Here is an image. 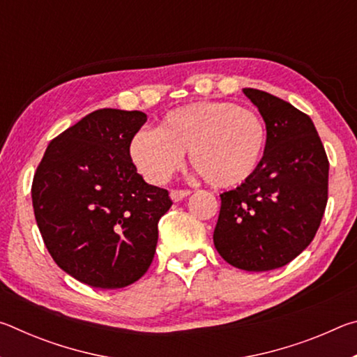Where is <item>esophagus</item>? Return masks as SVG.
I'll use <instances>...</instances> for the list:
<instances>
[{"mask_svg":"<svg viewBox=\"0 0 357 357\" xmlns=\"http://www.w3.org/2000/svg\"><path fill=\"white\" fill-rule=\"evenodd\" d=\"M187 195H190V190H178V189L170 190V197H172L173 202L184 200V198H185Z\"/></svg>","mask_w":357,"mask_h":357,"instance_id":"1","label":"esophagus"}]
</instances>
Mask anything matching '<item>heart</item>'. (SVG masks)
I'll use <instances>...</instances> for the list:
<instances>
[{"label": "heart", "mask_w": 357, "mask_h": 357, "mask_svg": "<svg viewBox=\"0 0 357 357\" xmlns=\"http://www.w3.org/2000/svg\"><path fill=\"white\" fill-rule=\"evenodd\" d=\"M268 148L257 112L233 102L202 100L168 112L157 129L132 137L129 155L149 183L162 184L189 151L192 167L213 187L229 189L255 176Z\"/></svg>", "instance_id": "1"}]
</instances>
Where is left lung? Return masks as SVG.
Here are the masks:
<instances>
[{"label": "left lung", "mask_w": 357, "mask_h": 357, "mask_svg": "<svg viewBox=\"0 0 357 357\" xmlns=\"http://www.w3.org/2000/svg\"><path fill=\"white\" fill-rule=\"evenodd\" d=\"M266 123L255 176L220 195L214 245L234 268H282L309 245L328 203L329 160L310 116L275 96L244 88Z\"/></svg>", "instance_id": "8db88e82"}]
</instances>
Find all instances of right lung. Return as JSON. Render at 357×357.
Returning <instances> with one entry per match:
<instances>
[{
	"label": "right lung",
	"mask_w": 357,
	"mask_h": 357,
	"mask_svg": "<svg viewBox=\"0 0 357 357\" xmlns=\"http://www.w3.org/2000/svg\"><path fill=\"white\" fill-rule=\"evenodd\" d=\"M146 119L137 110L89 113L53 138L34 173L33 208L47 250L89 287L116 289L144 275L157 223L173 204L130 160L129 143Z\"/></svg>",
	"instance_id": "obj_1"
}]
</instances>
